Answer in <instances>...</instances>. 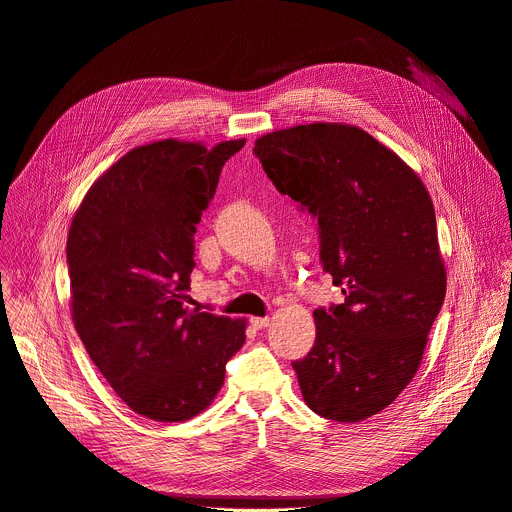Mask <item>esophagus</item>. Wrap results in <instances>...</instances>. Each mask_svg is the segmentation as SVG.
Wrapping results in <instances>:
<instances>
[{
  "mask_svg": "<svg viewBox=\"0 0 512 512\" xmlns=\"http://www.w3.org/2000/svg\"><path fill=\"white\" fill-rule=\"evenodd\" d=\"M249 322H251V326H255V328L261 330V328H267V326L271 324V318H269V316H265V318H251Z\"/></svg>",
  "mask_w": 512,
  "mask_h": 512,
  "instance_id": "obj_1",
  "label": "esophagus"
}]
</instances>
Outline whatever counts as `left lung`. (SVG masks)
I'll use <instances>...</instances> for the list:
<instances>
[{
    "mask_svg": "<svg viewBox=\"0 0 512 512\" xmlns=\"http://www.w3.org/2000/svg\"><path fill=\"white\" fill-rule=\"evenodd\" d=\"M253 154L318 221L322 267L344 294L314 310L316 342L291 362L304 401L332 421L367 419L415 377L446 298L431 198L395 152L354 125L273 131Z\"/></svg>",
    "mask_w": 512,
    "mask_h": 512,
    "instance_id": "obj_1",
    "label": "left lung"
}]
</instances>
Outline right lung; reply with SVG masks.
Wrapping results in <instances>:
<instances>
[{"label": "right lung", "instance_id": "right-lung-1", "mask_svg": "<svg viewBox=\"0 0 512 512\" xmlns=\"http://www.w3.org/2000/svg\"><path fill=\"white\" fill-rule=\"evenodd\" d=\"M243 145H141L91 186L72 218V322L113 391L148 419L186 421L204 411L245 344V320L184 306L196 225Z\"/></svg>", "mask_w": 512, "mask_h": 512}]
</instances>
